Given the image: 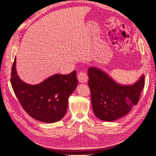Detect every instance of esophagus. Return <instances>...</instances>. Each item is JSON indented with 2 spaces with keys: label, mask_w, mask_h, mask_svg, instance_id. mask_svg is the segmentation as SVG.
<instances>
[{
  "label": "esophagus",
  "mask_w": 156,
  "mask_h": 156,
  "mask_svg": "<svg viewBox=\"0 0 156 156\" xmlns=\"http://www.w3.org/2000/svg\"><path fill=\"white\" fill-rule=\"evenodd\" d=\"M77 77H78V80L80 82L85 83L88 80V74L84 72H81L79 73Z\"/></svg>",
  "instance_id": "34e87169"
}]
</instances>
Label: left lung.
Masks as SVG:
<instances>
[{
    "mask_svg": "<svg viewBox=\"0 0 156 156\" xmlns=\"http://www.w3.org/2000/svg\"><path fill=\"white\" fill-rule=\"evenodd\" d=\"M93 111L101 120L112 122L126 115L137 104L144 87V76L133 85L117 84L96 68L88 70Z\"/></svg>",
    "mask_w": 156,
    "mask_h": 156,
    "instance_id": "left-lung-1",
    "label": "left lung"
}]
</instances>
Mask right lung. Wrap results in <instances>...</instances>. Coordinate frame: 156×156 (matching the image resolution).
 Wrapping results in <instances>:
<instances>
[{"instance_id": "add662e5", "label": "right lung", "mask_w": 156, "mask_h": 156, "mask_svg": "<svg viewBox=\"0 0 156 156\" xmlns=\"http://www.w3.org/2000/svg\"><path fill=\"white\" fill-rule=\"evenodd\" d=\"M16 58L12 68L11 84L13 92L27 114L46 123L60 120L67 111L68 98L76 88V71L68 75L55 74L42 83L31 85L19 78Z\"/></svg>"}]
</instances>
